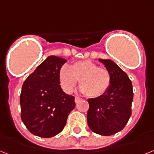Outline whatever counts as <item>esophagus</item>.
Returning a JSON list of instances; mask_svg holds the SVG:
<instances>
[{"instance_id":"esophagus-1","label":"esophagus","mask_w":154,"mask_h":154,"mask_svg":"<svg viewBox=\"0 0 154 154\" xmlns=\"http://www.w3.org/2000/svg\"><path fill=\"white\" fill-rule=\"evenodd\" d=\"M81 99L79 98V97H77V96H76L75 98V103H78L79 101Z\"/></svg>"}]
</instances>
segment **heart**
Here are the masks:
<instances>
[{
    "mask_svg": "<svg viewBox=\"0 0 154 154\" xmlns=\"http://www.w3.org/2000/svg\"><path fill=\"white\" fill-rule=\"evenodd\" d=\"M59 83L66 92L71 93L79 80L80 90L90 98H99L110 88L112 77L108 69L100 67L91 61H76L62 66L58 73Z\"/></svg>",
    "mask_w": 154,
    "mask_h": 154,
    "instance_id": "heart-1",
    "label": "heart"
}]
</instances>
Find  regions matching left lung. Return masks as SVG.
<instances>
[{
	"mask_svg": "<svg viewBox=\"0 0 154 154\" xmlns=\"http://www.w3.org/2000/svg\"><path fill=\"white\" fill-rule=\"evenodd\" d=\"M111 74L110 88L99 98L88 99L87 117L91 130L102 136L120 132L132 114L133 91L128 75L110 59H99Z\"/></svg>",
	"mask_w": 154,
	"mask_h": 154,
	"instance_id": "obj_1",
	"label": "left lung"
}]
</instances>
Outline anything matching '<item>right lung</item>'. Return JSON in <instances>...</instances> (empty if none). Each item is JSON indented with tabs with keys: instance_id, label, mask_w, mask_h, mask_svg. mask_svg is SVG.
Segmentation results:
<instances>
[{
	"instance_id": "right-lung-1",
	"label": "right lung",
	"mask_w": 154,
	"mask_h": 154,
	"mask_svg": "<svg viewBox=\"0 0 154 154\" xmlns=\"http://www.w3.org/2000/svg\"><path fill=\"white\" fill-rule=\"evenodd\" d=\"M66 59L49 56L24 82L20 96L21 118L30 133L49 138L61 133L75 97L61 88L58 73Z\"/></svg>"
}]
</instances>
